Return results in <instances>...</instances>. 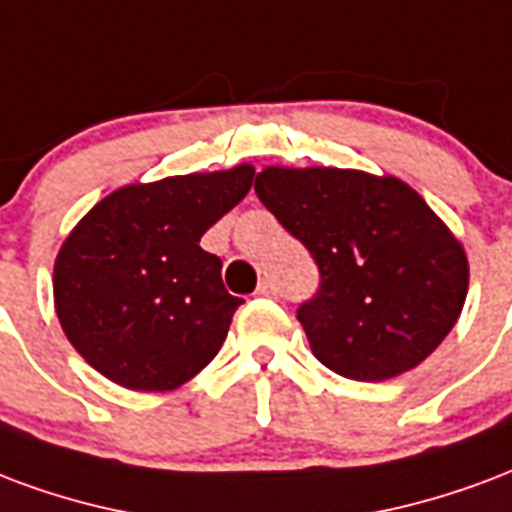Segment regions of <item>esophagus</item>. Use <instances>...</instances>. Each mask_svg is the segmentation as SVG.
Returning <instances> with one entry per match:
<instances>
[{
	"label": "esophagus",
	"mask_w": 512,
	"mask_h": 512,
	"mask_svg": "<svg viewBox=\"0 0 512 512\" xmlns=\"http://www.w3.org/2000/svg\"><path fill=\"white\" fill-rule=\"evenodd\" d=\"M257 295H263V298H274V295H276L274 282H268V279H263V282L257 285Z\"/></svg>",
	"instance_id": "obj_1"
}]
</instances>
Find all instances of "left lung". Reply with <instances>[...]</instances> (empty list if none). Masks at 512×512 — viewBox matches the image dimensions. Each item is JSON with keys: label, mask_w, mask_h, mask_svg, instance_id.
Returning <instances> with one entry per match:
<instances>
[{"label": "left lung", "mask_w": 512, "mask_h": 512, "mask_svg": "<svg viewBox=\"0 0 512 512\" xmlns=\"http://www.w3.org/2000/svg\"><path fill=\"white\" fill-rule=\"evenodd\" d=\"M255 192L320 271L298 306L317 361L361 382L415 369L467 298L464 246L418 192L344 168H266Z\"/></svg>", "instance_id": "obj_1"}]
</instances>
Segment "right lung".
<instances>
[{
    "instance_id": "right-lung-1",
    "label": "right lung",
    "mask_w": 512,
    "mask_h": 512,
    "mask_svg": "<svg viewBox=\"0 0 512 512\" xmlns=\"http://www.w3.org/2000/svg\"><path fill=\"white\" fill-rule=\"evenodd\" d=\"M255 168L130 184L100 200L59 249L54 304L75 350L130 391H173L214 361L233 312L222 260L200 246Z\"/></svg>"
}]
</instances>
